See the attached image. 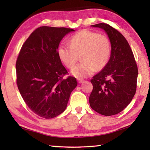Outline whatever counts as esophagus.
<instances>
[{"mask_svg":"<svg viewBox=\"0 0 150 150\" xmlns=\"http://www.w3.org/2000/svg\"><path fill=\"white\" fill-rule=\"evenodd\" d=\"M83 79H77V81H78V83H83Z\"/></svg>","mask_w":150,"mask_h":150,"instance_id":"34e87169","label":"esophagus"}]
</instances>
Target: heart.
Wrapping results in <instances>:
<instances>
[{"label":"heart","instance_id":"heart-1","mask_svg":"<svg viewBox=\"0 0 150 150\" xmlns=\"http://www.w3.org/2000/svg\"><path fill=\"white\" fill-rule=\"evenodd\" d=\"M111 54L110 42L105 34L83 30L71 38L70 45L61 43L57 48L60 60L69 69L80 55L81 62L73 68L71 73L78 78L90 76L107 64Z\"/></svg>","mask_w":150,"mask_h":150}]
</instances>
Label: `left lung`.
Listing matches in <instances>:
<instances>
[{"mask_svg": "<svg viewBox=\"0 0 150 150\" xmlns=\"http://www.w3.org/2000/svg\"><path fill=\"white\" fill-rule=\"evenodd\" d=\"M91 26L106 32L111 54L104 69L91 80L93 89L89 96L90 106L102 115H115L122 111L135 95L138 67L130 45L121 33L105 23Z\"/></svg>", "mask_w": 150, "mask_h": 150, "instance_id": "obj_1", "label": "left lung"}]
</instances>
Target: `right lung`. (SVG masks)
I'll return each mask as SVG.
<instances>
[{"mask_svg":"<svg viewBox=\"0 0 150 150\" xmlns=\"http://www.w3.org/2000/svg\"><path fill=\"white\" fill-rule=\"evenodd\" d=\"M75 30L66 28H38L22 45L16 63V83L20 95L32 112L52 118L67 107L77 87L76 79L69 76L57 55L61 40Z\"/></svg>","mask_w":150,"mask_h":150,"instance_id":"obj_1","label":"right lung"}]
</instances>
